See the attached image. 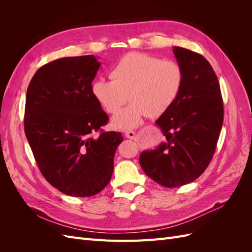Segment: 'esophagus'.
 I'll list each match as a JSON object with an SVG mask.
<instances>
[{
  "label": "esophagus",
  "instance_id": "esophagus-1",
  "mask_svg": "<svg viewBox=\"0 0 252 252\" xmlns=\"http://www.w3.org/2000/svg\"><path fill=\"white\" fill-rule=\"evenodd\" d=\"M125 136L126 138H128V139H135V132L134 131H132V130H127L126 132H125Z\"/></svg>",
  "mask_w": 252,
  "mask_h": 252
}]
</instances>
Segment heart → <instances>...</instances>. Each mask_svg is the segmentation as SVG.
<instances>
[{"label":"heart","instance_id":"1","mask_svg":"<svg viewBox=\"0 0 252 252\" xmlns=\"http://www.w3.org/2000/svg\"><path fill=\"white\" fill-rule=\"evenodd\" d=\"M111 80L97 79L90 91L109 114L117 113L128 96L132 101L111 121L113 128L126 130L140 126L144 118L158 117L177 101L183 86V70L174 61L144 52H130L110 72Z\"/></svg>","mask_w":252,"mask_h":252}]
</instances>
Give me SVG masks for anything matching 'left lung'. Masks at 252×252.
<instances>
[{"mask_svg": "<svg viewBox=\"0 0 252 252\" xmlns=\"http://www.w3.org/2000/svg\"><path fill=\"white\" fill-rule=\"evenodd\" d=\"M172 50L184 75L181 93L156 122L165 142L140 156L144 172L169 188L189 184L207 168L224 120L219 80L208 61L185 48Z\"/></svg>", "mask_w": 252, "mask_h": 252, "instance_id": "left-lung-1", "label": "left lung"}]
</instances>
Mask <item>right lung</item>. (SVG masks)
Wrapping results in <instances>:
<instances>
[{"instance_id": "1", "label": "right lung", "mask_w": 252, "mask_h": 252, "mask_svg": "<svg viewBox=\"0 0 252 252\" xmlns=\"http://www.w3.org/2000/svg\"><path fill=\"white\" fill-rule=\"evenodd\" d=\"M101 63L94 56L67 57L42 66L29 83L24 128L37 166L67 195L91 196L108 185L121 132H94L108 116L91 94Z\"/></svg>"}]
</instances>
